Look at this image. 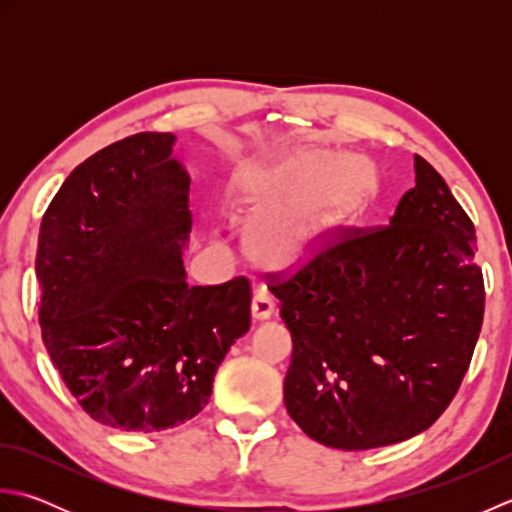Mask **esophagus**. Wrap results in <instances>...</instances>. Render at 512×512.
Listing matches in <instances>:
<instances>
[{
    "label": "esophagus",
    "instance_id": "esophagus-1",
    "mask_svg": "<svg viewBox=\"0 0 512 512\" xmlns=\"http://www.w3.org/2000/svg\"><path fill=\"white\" fill-rule=\"evenodd\" d=\"M275 314V301L270 299V295L259 290L257 295L250 301V317L253 321H268Z\"/></svg>",
    "mask_w": 512,
    "mask_h": 512
}]
</instances>
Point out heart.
I'll use <instances>...</instances> for the list:
<instances>
[{"label": "heart", "mask_w": 512, "mask_h": 512, "mask_svg": "<svg viewBox=\"0 0 512 512\" xmlns=\"http://www.w3.org/2000/svg\"><path fill=\"white\" fill-rule=\"evenodd\" d=\"M297 149L239 162L228 206L250 220L246 250L266 270H295L319 253L374 191L376 173L356 154Z\"/></svg>", "instance_id": "1"}]
</instances>
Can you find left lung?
Listing matches in <instances>:
<instances>
[{
  "instance_id": "left-lung-1",
  "label": "left lung",
  "mask_w": 512,
  "mask_h": 512,
  "mask_svg": "<svg viewBox=\"0 0 512 512\" xmlns=\"http://www.w3.org/2000/svg\"><path fill=\"white\" fill-rule=\"evenodd\" d=\"M389 226L270 286L292 336L284 402L306 436L365 451L418 436L469 369L484 319L475 226L418 154Z\"/></svg>"
}]
</instances>
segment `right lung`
Segmentation results:
<instances>
[{
  "instance_id": "right-lung-1",
  "label": "right lung",
  "mask_w": 512,
  "mask_h": 512,
  "mask_svg": "<svg viewBox=\"0 0 512 512\" xmlns=\"http://www.w3.org/2000/svg\"><path fill=\"white\" fill-rule=\"evenodd\" d=\"M176 140L145 132L96 151L41 220L43 345L85 413L121 431L198 416L250 328L248 279L187 284L191 178Z\"/></svg>"
}]
</instances>
